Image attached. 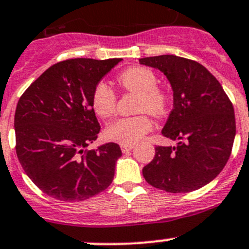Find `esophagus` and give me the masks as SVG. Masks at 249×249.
<instances>
[{
	"label": "esophagus",
	"mask_w": 249,
	"mask_h": 249,
	"mask_svg": "<svg viewBox=\"0 0 249 249\" xmlns=\"http://www.w3.org/2000/svg\"><path fill=\"white\" fill-rule=\"evenodd\" d=\"M120 148H122L123 153H127L129 150H131L132 148H134V144H122Z\"/></svg>",
	"instance_id": "1"
}]
</instances>
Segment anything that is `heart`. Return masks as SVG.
<instances>
[{
  "label": "heart",
  "mask_w": 249,
  "mask_h": 249,
  "mask_svg": "<svg viewBox=\"0 0 249 249\" xmlns=\"http://www.w3.org/2000/svg\"><path fill=\"white\" fill-rule=\"evenodd\" d=\"M120 87L139 94V110H148L153 114H162L167 106V96L157 88V76L147 67H131L118 77ZM117 96L105 82L97 83L92 90V109L99 117L108 118L114 113ZM153 129V122L147 114L115 119L106 127L107 139L122 144H132Z\"/></svg>",
  "instance_id": "heart-1"
}]
</instances>
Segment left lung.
Returning a JSON list of instances; mask_svg holds the SVG:
<instances>
[{"instance_id":"left-lung-1","label":"left lung","mask_w":249,"mask_h":249,"mask_svg":"<svg viewBox=\"0 0 249 249\" xmlns=\"http://www.w3.org/2000/svg\"><path fill=\"white\" fill-rule=\"evenodd\" d=\"M159 70L173 92V108L161 134L176 145H158L143 167L144 179L169 193H189L212 182L224 169L236 135L233 107L220 83L201 64L176 55L143 57Z\"/></svg>"}]
</instances>
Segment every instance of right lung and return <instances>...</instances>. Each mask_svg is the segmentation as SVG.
I'll return each mask as SVG.
<instances>
[{
	"label": "right lung",
	"instance_id": "add662e5",
	"mask_svg": "<svg viewBox=\"0 0 249 249\" xmlns=\"http://www.w3.org/2000/svg\"><path fill=\"white\" fill-rule=\"evenodd\" d=\"M123 59L57 62L20 97L14 117L17 155L30 179L60 201H83L113 182L117 143L88 150L100 124L91 105L97 83Z\"/></svg>",
	"mask_w": 249,
	"mask_h": 249
}]
</instances>
